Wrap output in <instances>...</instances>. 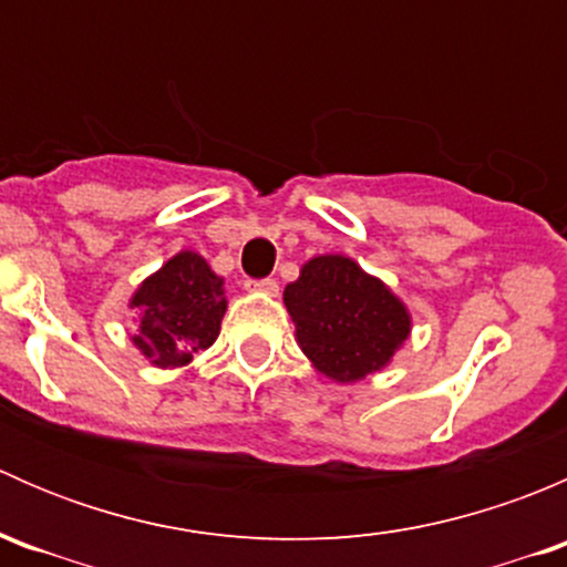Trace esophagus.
Masks as SVG:
<instances>
[{
    "mask_svg": "<svg viewBox=\"0 0 567 567\" xmlns=\"http://www.w3.org/2000/svg\"><path fill=\"white\" fill-rule=\"evenodd\" d=\"M249 288L251 290H260V293H266V296H277L279 293V282L277 279H257V282H249Z\"/></svg>",
    "mask_w": 567,
    "mask_h": 567,
    "instance_id": "34e87169",
    "label": "esophagus"
}]
</instances>
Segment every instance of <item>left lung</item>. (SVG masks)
Here are the masks:
<instances>
[{"mask_svg":"<svg viewBox=\"0 0 567 567\" xmlns=\"http://www.w3.org/2000/svg\"><path fill=\"white\" fill-rule=\"evenodd\" d=\"M282 299L305 357L337 384L379 373L411 334L409 307L346 255L310 257Z\"/></svg>","mask_w":567,"mask_h":567,"instance_id":"8db88e82","label":"left lung"}]
</instances>
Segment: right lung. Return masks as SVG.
Returning <instances> with one entry per match:
<instances>
[{
  "mask_svg": "<svg viewBox=\"0 0 567 567\" xmlns=\"http://www.w3.org/2000/svg\"><path fill=\"white\" fill-rule=\"evenodd\" d=\"M140 312L136 351L162 370L186 368L194 353L216 342L227 312L225 279L203 255L183 249L142 279L128 301Z\"/></svg>",
  "mask_w": 567,
  "mask_h": 567,
  "instance_id": "1",
  "label": "right lung"
}]
</instances>
